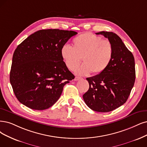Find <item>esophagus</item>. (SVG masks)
<instances>
[{
	"label": "esophagus",
	"instance_id": "obj_1",
	"mask_svg": "<svg viewBox=\"0 0 147 147\" xmlns=\"http://www.w3.org/2000/svg\"><path fill=\"white\" fill-rule=\"evenodd\" d=\"M82 79V78L78 77V76H76L75 78H74V80H75V81H77V80H80V79Z\"/></svg>",
	"mask_w": 147,
	"mask_h": 147
}]
</instances>
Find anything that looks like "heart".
Here are the masks:
<instances>
[{"label":"heart","mask_w":147,"mask_h":147,"mask_svg":"<svg viewBox=\"0 0 147 147\" xmlns=\"http://www.w3.org/2000/svg\"><path fill=\"white\" fill-rule=\"evenodd\" d=\"M113 54V47L110 40L102 39L90 32L74 37L72 47L64 45L61 50V57L70 70L76 68L82 58L84 63L76 70L80 75L91 73L98 74L104 71L111 62Z\"/></svg>","instance_id":"heart-1"}]
</instances>
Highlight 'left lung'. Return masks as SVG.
Listing matches in <instances>:
<instances>
[{
	"mask_svg": "<svg viewBox=\"0 0 147 147\" xmlns=\"http://www.w3.org/2000/svg\"><path fill=\"white\" fill-rule=\"evenodd\" d=\"M96 34L111 42L113 57L104 71L86 79L90 87L83 99L91 110L105 113L116 109L127 100L135 82V62L133 54L116 34L107 31Z\"/></svg>",
	"mask_w": 147,
	"mask_h": 147,
	"instance_id": "1",
	"label": "left lung"
}]
</instances>
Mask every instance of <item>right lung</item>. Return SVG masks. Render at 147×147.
I'll use <instances>...</instances> for the list:
<instances>
[{
  "mask_svg": "<svg viewBox=\"0 0 147 147\" xmlns=\"http://www.w3.org/2000/svg\"><path fill=\"white\" fill-rule=\"evenodd\" d=\"M78 32L41 30L25 39L13 56L9 80L18 100L31 109L53 106L65 84L74 79L61 54V48Z\"/></svg>",
  "mask_w": 147,
  "mask_h": 147,
  "instance_id": "add662e5",
  "label": "right lung"
}]
</instances>
